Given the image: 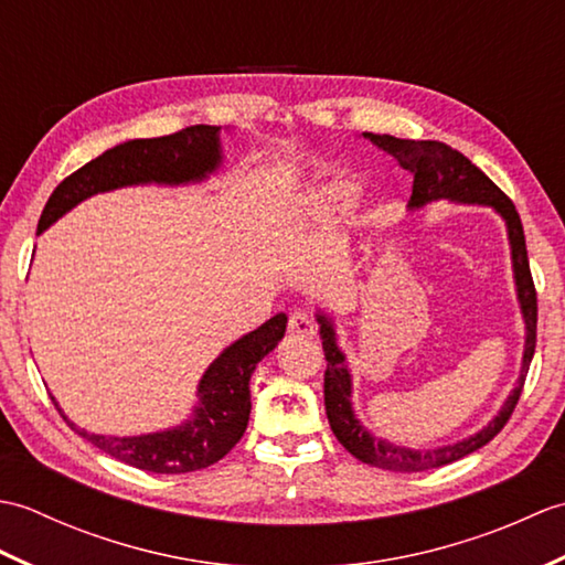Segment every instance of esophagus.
<instances>
[{"label":"esophagus","mask_w":565,"mask_h":565,"mask_svg":"<svg viewBox=\"0 0 565 565\" xmlns=\"http://www.w3.org/2000/svg\"><path fill=\"white\" fill-rule=\"evenodd\" d=\"M289 332L310 338V334H316V320L310 318L306 310H296V313L289 316Z\"/></svg>","instance_id":"34e87169"}]
</instances>
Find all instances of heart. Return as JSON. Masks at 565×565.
I'll use <instances>...</instances> for the list:
<instances>
[{
  "label": "heart",
  "instance_id": "1",
  "mask_svg": "<svg viewBox=\"0 0 565 565\" xmlns=\"http://www.w3.org/2000/svg\"><path fill=\"white\" fill-rule=\"evenodd\" d=\"M347 194H350V191H347L344 186H338V184L322 186V189L318 191V194L313 196V206H316V209L340 206V203L347 199Z\"/></svg>",
  "mask_w": 565,
  "mask_h": 565
}]
</instances>
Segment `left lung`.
Masks as SVG:
<instances>
[{
    "label": "left lung",
    "instance_id": "8db88e82",
    "mask_svg": "<svg viewBox=\"0 0 565 565\" xmlns=\"http://www.w3.org/2000/svg\"><path fill=\"white\" fill-rule=\"evenodd\" d=\"M374 142L376 148L388 152L391 158L398 162L405 172L413 174V196L407 209H423L429 201H456V203H481V206L495 209L502 221L508 225L510 249H512V269H514V284H518V298L524 318V356H522V371L520 381L510 398L502 403L500 413L490 419V423L476 431L473 437L456 444H444L437 449H405L398 444H391L386 439H379L359 423L352 411V374L350 366L344 362V354L338 347L334 338L332 320L326 313H318L320 322V338H322V352L328 359L326 369V413L330 419V427L334 437L340 439L342 447L356 456L359 461L386 468V471H427V468H439L463 459V456L473 454L476 449L486 447L498 431L508 425V419L518 405L526 371H530L534 347H536V289L530 271V257H526V243H524V227L520 221V213L514 203L502 194V191L490 182V179L478 170V167L463 158L459 150L449 148L447 142L439 140H403L393 136H379V134H364Z\"/></svg>",
    "mask_w": 565,
    "mask_h": 565
}]
</instances>
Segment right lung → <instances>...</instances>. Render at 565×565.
Listing matches in <instances>:
<instances>
[{
  "label": "right lung",
  "instance_id": "add662e5",
  "mask_svg": "<svg viewBox=\"0 0 565 565\" xmlns=\"http://www.w3.org/2000/svg\"><path fill=\"white\" fill-rule=\"evenodd\" d=\"M218 126H189L162 138L128 140L106 150L97 160L65 177L47 199L39 221V233L51 227L60 215L75 209L79 201L102 191L134 184H189L203 182L218 170L221 154ZM286 332V316L276 313L264 326L233 342L199 381V405L186 423L172 429L138 437H104L79 429L60 411L65 423L89 439L94 447L140 471L189 473L206 468L231 451L245 435L249 419V379L252 371L267 356Z\"/></svg>",
  "mask_w": 565,
  "mask_h": 565
}]
</instances>
